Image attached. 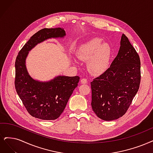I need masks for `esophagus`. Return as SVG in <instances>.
<instances>
[{"mask_svg":"<svg viewBox=\"0 0 153 153\" xmlns=\"http://www.w3.org/2000/svg\"><path fill=\"white\" fill-rule=\"evenodd\" d=\"M81 82L82 84H86L88 82V80L86 79V78H83V79H81Z\"/></svg>","mask_w":153,"mask_h":153,"instance_id":"34e87169","label":"esophagus"}]
</instances>
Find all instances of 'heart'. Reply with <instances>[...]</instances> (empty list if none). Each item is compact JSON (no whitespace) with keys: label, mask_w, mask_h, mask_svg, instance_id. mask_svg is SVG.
Segmentation results:
<instances>
[{"label":"heart","mask_w":153,"mask_h":153,"mask_svg":"<svg viewBox=\"0 0 153 153\" xmlns=\"http://www.w3.org/2000/svg\"><path fill=\"white\" fill-rule=\"evenodd\" d=\"M112 55L110 45L103 43L100 38H94L79 47L77 57L82 61H88V68L93 74L99 75L105 72L110 64Z\"/></svg>","instance_id":"1"}]
</instances>
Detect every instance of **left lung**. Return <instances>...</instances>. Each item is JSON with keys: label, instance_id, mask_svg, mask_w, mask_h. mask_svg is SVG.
<instances>
[{"label": "left lung", "instance_id": "left-lung-1", "mask_svg": "<svg viewBox=\"0 0 153 153\" xmlns=\"http://www.w3.org/2000/svg\"><path fill=\"white\" fill-rule=\"evenodd\" d=\"M140 77L139 56L123 34L110 67L91 82V106L98 117L110 121L125 115L138 91Z\"/></svg>", "mask_w": 153, "mask_h": 153}]
</instances>
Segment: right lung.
Wrapping results in <instances>:
<instances>
[{
	"label": "right lung",
	"mask_w": 153,
	"mask_h": 153,
	"mask_svg": "<svg viewBox=\"0 0 153 153\" xmlns=\"http://www.w3.org/2000/svg\"><path fill=\"white\" fill-rule=\"evenodd\" d=\"M65 35V30L60 27L44 28L33 35L17 55L14 81L16 92L27 112L39 119L55 120L60 116L80 77L58 76L48 82H39L28 74L25 60L28 52L38 43L48 38Z\"/></svg>",
	"instance_id": "obj_1"
}]
</instances>
